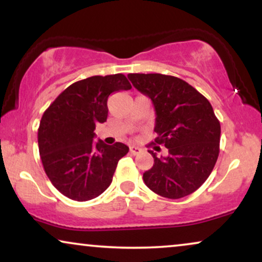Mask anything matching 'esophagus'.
Listing matches in <instances>:
<instances>
[{
    "label": "esophagus",
    "mask_w": 262,
    "mask_h": 262,
    "mask_svg": "<svg viewBox=\"0 0 262 262\" xmlns=\"http://www.w3.org/2000/svg\"><path fill=\"white\" fill-rule=\"evenodd\" d=\"M129 151H130L132 155L135 156V155H139L142 149L140 147H138V146H130V147H129Z\"/></svg>",
    "instance_id": "1"
}]
</instances>
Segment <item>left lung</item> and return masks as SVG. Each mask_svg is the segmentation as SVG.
<instances>
[{"label":"left lung","instance_id":"obj_1","mask_svg":"<svg viewBox=\"0 0 262 262\" xmlns=\"http://www.w3.org/2000/svg\"><path fill=\"white\" fill-rule=\"evenodd\" d=\"M128 79L152 100L158 134L155 144L167 148V156L159 158L148 151L155 164L144 172L145 184L167 199L194 193L211 175L219 155L221 123L211 103L176 76L156 73L128 74Z\"/></svg>","mask_w":262,"mask_h":262}]
</instances>
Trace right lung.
Masks as SVG:
<instances>
[{"mask_svg":"<svg viewBox=\"0 0 262 262\" xmlns=\"http://www.w3.org/2000/svg\"><path fill=\"white\" fill-rule=\"evenodd\" d=\"M123 74L91 76L68 86L45 110L38 128V146L45 173L64 196L87 201L110 183L127 145H106L96 138V124L107 117L111 93L130 90Z\"/></svg>","mask_w":262,"mask_h":262,"instance_id":"add662e5","label":"right lung"}]
</instances>
